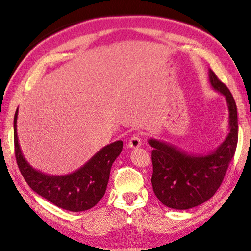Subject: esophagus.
I'll use <instances>...</instances> for the list:
<instances>
[{
  "mask_svg": "<svg viewBox=\"0 0 251 251\" xmlns=\"http://www.w3.org/2000/svg\"><path fill=\"white\" fill-rule=\"evenodd\" d=\"M141 146V140L140 138L138 136H132L130 139H129V142H128V147L130 149H137L139 148Z\"/></svg>",
  "mask_w": 251,
  "mask_h": 251,
  "instance_id": "34e87169",
  "label": "esophagus"
}]
</instances>
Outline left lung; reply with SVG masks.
<instances>
[{
	"instance_id": "obj_1",
	"label": "left lung",
	"mask_w": 251,
	"mask_h": 251,
	"mask_svg": "<svg viewBox=\"0 0 251 251\" xmlns=\"http://www.w3.org/2000/svg\"><path fill=\"white\" fill-rule=\"evenodd\" d=\"M211 87L226 98L228 109V134L210 152L192 153L172 143L150 138L152 151V186L162 204L185 210L208 201L219 189L235 154L238 139L237 108L230 90L208 70Z\"/></svg>"
}]
</instances>
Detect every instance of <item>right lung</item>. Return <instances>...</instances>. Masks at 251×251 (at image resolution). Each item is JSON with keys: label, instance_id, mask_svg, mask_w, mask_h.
<instances>
[{"label": "right lung", "instance_id": "1", "mask_svg": "<svg viewBox=\"0 0 251 251\" xmlns=\"http://www.w3.org/2000/svg\"><path fill=\"white\" fill-rule=\"evenodd\" d=\"M18 109L14 117L15 155L23 177L35 193L62 209L77 212L88 210L102 199L108 186L112 164L120 155L123 141L103 147L75 172L55 176L33 168L24 156L17 135Z\"/></svg>", "mask_w": 251, "mask_h": 251}]
</instances>
